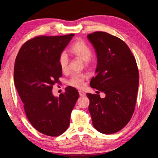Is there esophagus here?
<instances>
[{
  "instance_id": "esophagus-1",
  "label": "esophagus",
  "mask_w": 158,
  "mask_h": 158,
  "mask_svg": "<svg viewBox=\"0 0 158 158\" xmlns=\"http://www.w3.org/2000/svg\"><path fill=\"white\" fill-rule=\"evenodd\" d=\"M79 95H80V96H81V97H82V96H85V92H82V91H79Z\"/></svg>"
}]
</instances>
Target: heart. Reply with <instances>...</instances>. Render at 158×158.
I'll list each match as a JSON object with an SVG mask.
<instances>
[{"label":"heart","instance_id":"b5f03b06","mask_svg":"<svg viewBox=\"0 0 158 158\" xmlns=\"http://www.w3.org/2000/svg\"><path fill=\"white\" fill-rule=\"evenodd\" d=\"M70 50L73 53L78 56V58L84 61L85 64H88L92 55V49L89 46L83 41H78L76 42L70 47ZM58 63L60 70L63 72H66L68 70L69 56L66 52L63 51L59 55ZM85 76L82 74H76L72 76L69 84L76 88H81L84 85V79Z\"/></svg>","mask_w":158,"mask_h":158}]
</instances>
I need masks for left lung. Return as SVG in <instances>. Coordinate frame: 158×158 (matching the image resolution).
Masks as SVG:
<instances>
[{
    "label": "left lung",
    "instance_id": "left-lung-1",
    "mask_svg": "<svg viewBox=\"0 0 158 158\" xmlns=\"http://www.w3.org/2000/svg\"><path fill=\"white\" fill-rule=\"evenodd\" d=\"M88 39L97 55L95 77L89 85L104 92L106 97L86 94L89 112L94 128L111 135L130 121L135 111L139 74L136 59L128 45L118 37L95 31Z\"/></svg>",
    "mask_w": 158,
    "mask_h": 158
}]
</instances>
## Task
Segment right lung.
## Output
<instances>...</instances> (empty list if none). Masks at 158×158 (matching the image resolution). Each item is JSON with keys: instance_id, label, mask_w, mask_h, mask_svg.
Listing matches in <instances>:
<instances>
[{"instance_id": "1", "label": "right lung", "mask_w": 158, "mask_h": 158, "mask_svg": "<svg viewBox=\"0 0 158 158\" xmlns=\"http://www.w3.org/2000/svg\"><path fill=\"white\" fill-rule=\"evenodd\" d=\"M74 35L34 37L22 46L16 58L14 84L27 118L37 131L47 136H57L66 131L79 97L78 91L71 86L59 98L52 92L62 76L59 55Z\"/></svg>"}]
</instances>
